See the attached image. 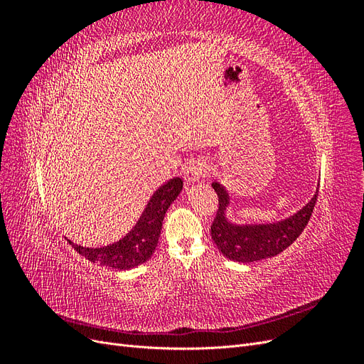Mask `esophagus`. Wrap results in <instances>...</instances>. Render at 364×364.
Masks as SVG:
<instances>
[{
	"label": "esophagus",
	"mask_w": 364,
	"mask_h": 364,
	"mask_svg": "<svg viewBox=\"0 0 364 364\" xmlns=\"http://www.w3.org/2000/svg\"><path fill=\"white\" fill-rule=\"evenodd\" d=\"M208 173H209V164L205 159H193L185 165L183 178L186 182L194 183L199 179L205 178Z\"/></svg>",
	"instance_id": "obj_1"
}]
</instances>
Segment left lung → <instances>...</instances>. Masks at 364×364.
I'll list each match as a JSON object with an SVG mask.
<instances>
[{"mask_svg": "<svg viewBox=\"0 0 364 364\" xmlns=\"http://www.w3.org/2000/svg\"><path fill=\"white\" fill-rule=\"evenodd\" d=\"M218 196V209L211 225V237L223 255L238 262H255L272 258L287 249L302 234L308 225L317 200V193L301 211L277 223L266 225H235L226 217L229 194L223 185L213 182Z\"/></svg>", "mask_w": 364, "mask_h": 364, "instance_id": "1", "label": "left lung"}]
</instances>
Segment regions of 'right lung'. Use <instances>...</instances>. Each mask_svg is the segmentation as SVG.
Wrapping results in <instances>:
<instances>
[{"label": "right lung", "mask_w": 364, "mask_h": 364, "mask_svg": "<svg viewBox=\"0 0 364 364\" xmlns=\"http://www.w3.org/2000/svg\"><path fill=\"white\" fill-rule=\"evenodd\" d=\"M183 182L181 178L170 179L155 191L149 200L144 213L139 217L134 229L124 238L103 247H83L80 245H70L91 262L117 270H129L146 262L156 249L161 235L165 213L182 191Z\"/></svg>", "instance_id": "right-lung-1"}]
</instances>
